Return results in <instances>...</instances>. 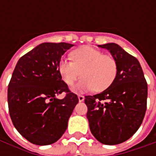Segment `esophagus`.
<instances>
[{"label": "esophagus", "mask_w": 156, "mask_h": 156, "mask_svg": "<svg viewBox=\"0 0 156 156\" xmlns=\"http://www.w3.org/2000/svg\"><path fill=\"white\" fill-rule=\"evenodd\" d=\"M78 100L79 102H83L84 100V96H83V95H78Z\"/></svg>", "instance_id": "esophagus-1"}]
</instances>
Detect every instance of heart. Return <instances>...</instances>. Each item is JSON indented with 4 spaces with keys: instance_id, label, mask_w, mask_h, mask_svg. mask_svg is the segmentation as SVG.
Instances as JSON below:
<instances>
[{
    "instance_id": "heart-1",
    "label": "heart",
    "mask_w": 156,
    "mask_h": 156,
    "mask_svg": "<svg viewBox=\"0 0 156 156\" xmlns=\"http://www.w3.org/2000/svg\"><path fill=\"white\" fill-rule=\"evenodd\" d=\"M72 60L62 58L58 65L62 81L72 87L81 74L75 89L78 91L101 92L114 83L118 73L117 62L99 50L85 47L71 53Z\"/></svg>"
}]
</instances>
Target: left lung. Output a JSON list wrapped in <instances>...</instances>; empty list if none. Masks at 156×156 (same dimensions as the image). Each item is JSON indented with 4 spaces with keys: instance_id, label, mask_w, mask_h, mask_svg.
Masks as SVG:
<instances>
[{
    "instance_id": "1",
    "label": "left lung",
    "mask_w": 156,
    "mask_h": 156,
    "mask_svg": "<svg viewBox=\"0 0 156 156\" xmlns=\"http://www.w3.org/2000/svg\"><path fill=\"white\" fill-rule=\"evenodd\" d=\"M118 64L116 78L107 89L85 96L87 118L93 135L105 144L129 140L142 124L147 108L148 86L140 62L119 45H98Z\"/></svg>"
}]
</instances>
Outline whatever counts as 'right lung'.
<instances>
[{
  "label": "right lung",
  "instance_id": "right-lung-1",
  "mask_svg": "<svg viewBox=\"0 0 156 156\" xmlns=\"http://www.w3.org/2000/svg\"><path fill=\"white\" fill-rule=\"evenodd\" d=\"M73 45L44 42L23 55L8 84L7 101L13 125L26 140L37 145L58 141L68 127L77 94L62 80L58 65ZM64 92L65 97L55 96Z\"/></svg>",
  "mask_w": 156,
  "mask_h": 156
}]
</instances>
